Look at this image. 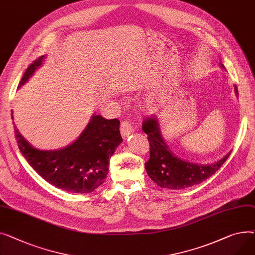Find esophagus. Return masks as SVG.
I'll return each mask as SVG.
<instances>
[{"label": "esophagus", "mask_w": 255, "mask_h": 255, "mask_svg": "<svg viewBox=\"0 0 255 255\" xmlns=\"http://www.w3.org/2000/svg\"><path fill=\"white\" fill-rule=\"evenodd\" d=\"M133 127H132V124L130 123V121H128V119H126L125 122H123L122 126H121V131H122V134L123 137L126 139L128 138L129 134L131 132H133Z\"/></svg>", "instance_id": "34e87169"}]
</instances>
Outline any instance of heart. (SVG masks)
Here are the masks:
<instances>
[{"label": "heart", "mask_w": 255, "mask_h": 255, "mask_svg": "<svg viewBox=\"0 0 255 255\" xmlns=\"http://www.w3.org/2000/svg\"><path fill=\"white\" fill-rule=\"evenodd\" d=\"M152 109H154V110L156 109V106H155V105H153V106H152Z\"/></svg>", "instance_id": "b5f03b06"}]
</instances>
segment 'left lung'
Here are the masks:
<instances>
[{
    "label": "left lung",
    "mask_w": 255,
    "mask_h": 255,
    "mask_svg": "<svg viewBox=\"0 0 255 255\" xmlns=\"http://www.w3.org/2000/svg\"><path fill=\"white\" fill-rule=\"evenodd\" d=\"M220 67L224 69L223 65ZM238 96V88L235 85ZM142 129L147 133L150 144V157L145 162L148 176L158 186L167 189H184L205 181L222 166L230 156V152L219 160L210 164H199L176 156L167 143L164 142L159 122L156 117L147 118L143 123Z\"/></svg>",
    "instance_id": "left-lung-1"
}]
</instances>
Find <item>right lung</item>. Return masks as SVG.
<instances>
[{
  "label": "right lung",
  "mask_w": 255,
  "mask_h": 255,
  "mask_svg": "<svg viewBox=\"0 0 255 255\" xmlns=\"http://www.w3.org/2000/svg\"><path fill=\"white\" fill-rule=\"evenodd\" d=\"M45 58L42 55L27 67L18 88L33 76ZM119 125L118 119L93 114L76 140L54 150H40L21 136L15 125L14 130L23 157L44 180L62 190L88 193L103 184L107 177L109 158L123 142Z\"/></svg>",
  "instance_id": "1"
}]
</instances>
